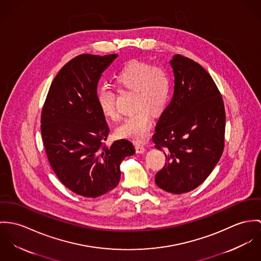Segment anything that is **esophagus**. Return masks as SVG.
Here are the masks:
<instances>
[{
  "label": "esophagus",
  "mask_w": 261,
  "mask_h": 261,
  "mask_svg": "<svg viewBox=\"0 0 261 261\" xmlns=\"http://www.w3.org/2000/svg\"><path fill=\"white\" fill-rule=\"evenodd\" d=\"M135 150H136V152L137 153H144L145 150V147L142 144H140V143H136L135 144Z\"/></svg>",
  "instance_id": "34e87169"
}]
</instances>
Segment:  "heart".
I'll return each instance as SVG.
<instances>
[{"mask_svg":"<svg viewBox=\"0 0 261 261\" xmlns=\"http://www.w3.org/2000/svg\"><path fill=\"white\" fill-rule=\"evenodd\" d=\"M120 91L133 92L132 108L135 110L117 127V136L135 142H143L152 126V113L164 111L171 95V76L162 66L133 60L125 64L115 75ZM96 99L102 114L109 119L119 117L116 109V94L112 89L100 88Z\"/></svg>","mask_w":261,"mask_h":261,"instance_id":"b5f03b06","label":"heart"}]
</instances>
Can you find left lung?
Masks as SVG:
<instances>
[{
  "mask_svg": "<svg viewBox=\"0 0 261 261\" xmlns=\"http://www.w3.org/2000/svg\"><path fill=\"white\" fill-rule=\"evenodd\" d=\"M173 98L159 118L152 141L167 163L155 175L157 186L181 194L198 187L224 149L225 108L210 74L200 64L175 55Z\"/></svg>",
  "mask_w": 261,
  "mask_h": 261,
  "instance_id": "left-lung-1",
  "label": "left lung"
}]
</instances>
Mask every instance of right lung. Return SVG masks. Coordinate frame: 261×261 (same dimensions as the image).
Masks as SVG:
<instances>
[{
	"label": "right lung",
	"mask_w": 261,
	"mask_h": 261,
	"mask_svg": "<svg viewBox=\"0 0 261 261\" xmlns=\"http://www.w3.org/2000/svg\"><path fill=\"white\" fill-rule=\"evenodd\" d=\"M117 54H82L53 80L41 115V133L53 171L71 191L98 197L120 181V163L135 153L126 139L106 146L110 129L96 99L102 72Z\"/></svg>",
	"instance_id": "right-lung-1"
}]
</instances>
